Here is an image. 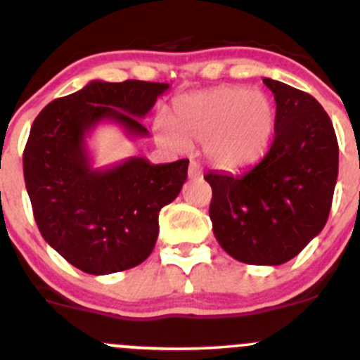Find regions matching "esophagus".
<instances>
[{"label": "esophagus", "instance_id": "1", "mask_svg": "<svg viewBox=\"0 0 360 360\" xmlns=\"http://www.w3.org/2000/svg\"><path fill=\"white\" fill-rule=\"evenodd\" d=\"M188 174H190V177H200V176H202V167H200V163L191 162V163H190V169H188Z\"/></svg>", "mask_w": 360, "mask_h": 360}]
</instances>
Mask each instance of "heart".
<instances>
[{
	"label": "heart",
	"mask_w": 360,
	"mask_h": 360,
	"mask_svg": "<svg viewBox=\"0 0 360 360\" xmlns=\"http://www.w3.org/2000/svg\"><path fill=\"white\" fill-rule=\"evenodd\" d=\"M172 125L157 123L170 146L203 143V153L221 170L248 169L264 157L274 137L275 108L263 92L221 86L184 97L174 106Z\"/></svg>",
	"instance_id": "1"
}]
</instances>
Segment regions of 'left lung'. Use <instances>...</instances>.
<instances>
[{
	"label": "left lung",
	"instance_id": "8db88e82",
	"mask_svg": "<svg viewBox=\"0 0 360 360\" xmlns=\"http://www.w3.org/2000/svg\"><path fill=\"white\" fill-rule=\"evenodd\" d=\"M274 92L275 137L259 163L240 174L209 172V216L219 245L248 264L292 259L324 228L338 179L331 118L310 94L264 78Z\"/></svg>",
	"mask_w": 360,
	"mask_h": 360
}]
</instances>
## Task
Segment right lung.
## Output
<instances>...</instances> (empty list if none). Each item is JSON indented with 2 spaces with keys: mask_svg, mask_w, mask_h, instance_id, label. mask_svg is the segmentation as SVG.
Here are the masks:
<instances>
[{
  "mask_svg": "<svg viewBox=\"0 0 360 360\" xmlns=\"http://www.w3.org/2000/svg\"><path fill=\"white\" fill-rule=\"evenodd\" d=\"M169 89L167 83L94 79L52 101L36 116L24 150V181L39 233L68 263L108 275L143 263L158 237V214L176 200L188 160L153 165L132 157L94 169L85 137L97 123L115 122L146 137L139 118Z\"/></svg>",
  "mask_w": 360,
  "mask_h": 360,
  "instance_id": "1",
  "label": "right lung"
}]
</instances>
